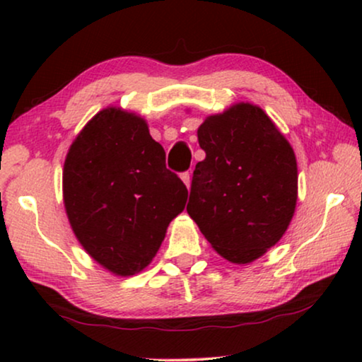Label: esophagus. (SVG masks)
Returning a JSON list of instances; mask_svg holds the SVG:
<instances>
[{
  "label": "esophagus",
  "mask_w": 362,
  "mask_h": 362,
  "mask_svg": "<svg viewBox=\"0 0 362 362\" xmlns=\"http://www.w3.org/2000/svg\"><path fill=\"white\" fill-rule=\"evenodd\" d=\"M181 180H182V182H185L187 187H189V185H191V175H189V173H182Z\"/></svg>",
  "instance_id": "obj_1"
}]
</instances>
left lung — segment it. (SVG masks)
Wrapping results in <instances>:
<instances>
[{
	"instance_id": "obj_1",
	"label": "left lung",
	"mask_w": 362,
	"mask_h": 362,
	"mask_svg": "<svg viewBox=\"0 0 362 362\" xmlns=\"http://www.w3.org/2000/svg\"><path fill=\"white\" fill-rule=\"evenodd\" d=\"M206 158L192 175L187 214L217 254L250 264L288 229L298 199L295 151L254 103H235L197 128Z\"/></svg>"
}]
</instances>
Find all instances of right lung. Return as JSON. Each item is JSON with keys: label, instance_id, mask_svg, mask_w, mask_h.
<instances>
[{"label": "right lung", "instance_id": "right-lung-1", "mask_svg": "<svg viewBox=\"0 0 362 362\" xmlns=\"http://www.w3.org/2000/svg\"><path fill=\"white\" fill-rule=\"evenodd\" d=\"M166 153L145 118L120 107L92 117L69 148L62 196L83 250L118 276L151 264L187 189L168 171Z\"/></svg>", "mask_w": 362, "mask_h": 362}]
</instances>
